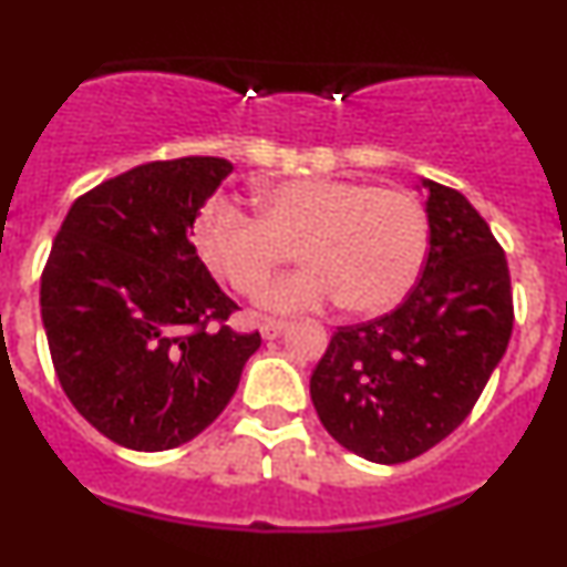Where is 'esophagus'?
Returning a JSON list of instances; mask_svg holds the SVG:
<instances>
[{"label": "esophagus", "mask_w": 567, "mask_h": 567, "mask_svg": "<svg viewBox=\"0 0 567 567\" xmlns=\"http://www.w3.org/2000/svg\"><path fill=\"white\" fill-rule=\"evenodd\" d=\"M258 327H261V336L266 340H275V338L282 336L285 330H288V322H282V319H264V322Z\"/></svg>", "instance_id": "1"}]
</instances>
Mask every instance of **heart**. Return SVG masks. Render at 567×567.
I'll return each mask as SVG.
<instances>
[{
  "label": "heart",
  "instance_id": "b5f03b06",
  "mask_svg": "<svg viewBox=\"0 0 567 567\" xmlns=\"http://www.w3.org/2000/svg\"><path fill=\"white\" fill-rule=\"evenodd\" d=\"M427 240L417 197L340 176L275 184L258 197L256 218L214 200L195 221L203 261L237 296H258L296 250L306 266L264 292L271 311L336 301L353 313L393 309L417 282Z\"/></svg>",
  "mask_w": 567,
  "mask_h": 567
}]
</instances>
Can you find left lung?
<instances>
[{
	"label": "left lung",
	"mask_w": 567,
	"mask_h": 567,
	"mask_svg": "<svg viewBox=\"0 0 567 567\" xmlns=\"http://www.w3.org/2000/svg\"><path fill=\"white\" fill-rule=\"evenodd\" d=\"M427 189L431 248L404 303L338 327L311 374L327 433L380 465L425 454L465 422L513 336V288L502 245L467 197Z\"/></svg>",
	"instance_id": "left-lung-1"
}]
</instances>
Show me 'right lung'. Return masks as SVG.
<instances>
[{
    "label": "right lung",
    "mask_w": 567,
    "mask_h": 567,
    "mask_svg": "<svg viewBox=\"0 0 567 567\" xmlns=\"http://www.w3.org/2000/svg\"><path fill=\"white\" fill-rule=\"evenodd\" d=\"M231 174L208 155L142 163L73 200L42 271V322L60 385L89 425L134 452L193 441L237 391L261 336L189 231Z\"/></svg>",
    "instance_id": "obj_1"
}]
</instances>
